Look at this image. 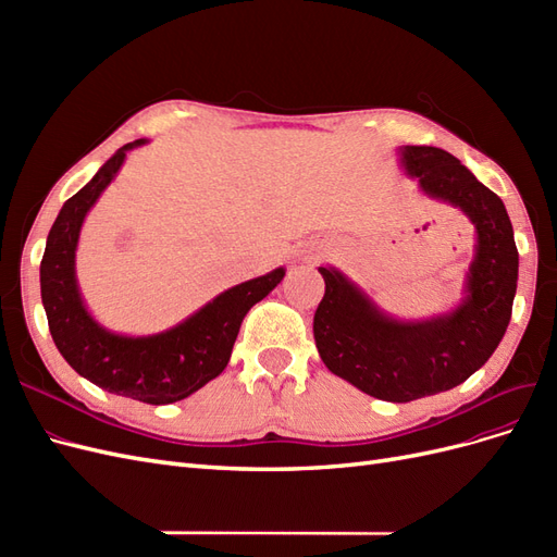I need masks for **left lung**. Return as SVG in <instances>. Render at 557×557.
<instances>
[{
	"label": "left lung",
	"instance_id": "obj_1",
	"mask_svg": "<svg viewBox=\"0 0 557 557\" xmlns=\"http://www.w3.org/2000/svg\"><path fill=\"white\" fill-rule=\"evenodd\" d=\"M425 195L458 207L476 227L465 299L430 320H395L334 267H318L325 295L313 315L315 348L332 374L385 401H413L460 385L481 369L509 327L518 250L504 201L450 153L399 148Z\"/></svg>",
	"mask_w": 557,
	"mask_h": 557
}]
</instances>
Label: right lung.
Wrapping results in <instances>:
<instances>
[{"label":"right lung","mask_w":557,"mask_h":557,"mask_svg":"<svg viewBox=\"0 0 557 557\" xmlns=\"http://www.w3.org/2000/svg\"><path fill=\"white\" fill-rule=\"evenodd\" d=\"M137 139L117 148L92 181L64 201L41 260V301L50 334L72 369L102 391L146 404L185 399L223 372L244 315L272 293L285 269L234 285L176 327L150 336H123L104 330L83 305L76 283L81 225L95 201L121 170Z\"/></svg>","instance_id":"obj_1"}]
</instances>
